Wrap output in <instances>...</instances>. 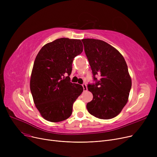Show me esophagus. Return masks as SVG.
Instances as JSON below:
<instances>
[{"mask_svg":"<svg viewBox=\"0 0 157 157\" xmlns=\"http://www.w3.org/2000/svg\"><path fill=\"white\" fill-rule=\"evenodd\" d=\"M82 86H83V90H84V91H85H85H87L88 88H87L86 85V84H83V85H82Z\"/></svg>","mask_w":157,"mask_h":157,"instance_id":"esophagus-1","label":"esophagus"}]
</instances>
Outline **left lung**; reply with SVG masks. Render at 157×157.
Returning a JSON list of instances; mask_svg holds the SVG:
<instances>
[{
	"label": "left lung",
	"instance_id": "8db88e82",
	"mask_svg": "<svg viewBox=\"0 0 157 157\" xmlns=\"http://www.w3.org/2000/svg\"><path fill=\"white\" fill-rule=\"evenodd\" d=\"M85 52L94 78L101 79L88 89L93 99L86 104L90 114L108 120L116 117L128 102L132 80L122 55L108 43L95 39H83Z\"/></svg>",
	"mask_w": 157,
	"mask_h": 157
}]
</instances>
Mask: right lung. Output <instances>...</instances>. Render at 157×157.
<instances>
[{
	"instance_id": "add662e5",
	"label": "right lung",
	"mask_w": 157,
	"mask_h": 157,
	"mask_svg": "<svg viewBox=\"0 0 157 157\" xmlns=\"http://www.w3.org/2000/svg\"><path fill=\"white\" fill-rule=\"evenodd\" d=\"M83 50L81 40L60 38L46 44L37 55L30 88L36 108L46 120L59 122L71 117L83 88L70 82L69 76L74 57Z\"/></svg>"
}]
</instances>
